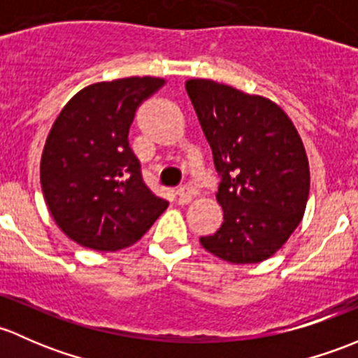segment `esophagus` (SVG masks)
Here are the masks:
<instances>
[{"label": "esophagus", "mask_w": 358, "mask_h": 358, "mask_svg": "<svg viewBox=\"0 0 358 358\" xmlns=\"http://www.w3.org/2000/svg\"><path fill=\"white\" fill-rule=\"evenodd\" d=\"M193 198H194V191L191 189L189 186L180 187V189L178 191L179 205H187V203H189V201H193Z\"/></svg>", "instance_id": "34e87169"}]
</instances>
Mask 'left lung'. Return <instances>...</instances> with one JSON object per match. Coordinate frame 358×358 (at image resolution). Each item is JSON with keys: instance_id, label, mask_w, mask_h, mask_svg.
Wrapping results in <instances>:
<instances>
[{"instance_id": "left-lung-1", "label": "left lung", "mask_w": 358, "mask_h": 358, "mask_svg": "<svg viewBox=\"0 0 358 358\" xmlns=\"http://www.w3.org/2000/svg\"><path fill=\"white\" fill-rule=\"evenodd\" d=\"M198 122L220 174L219 231L201 246L229 264H259L282 248L303 219L310 169L285 110L212 79L186 80Z\"/></svg>"}]
</instances>
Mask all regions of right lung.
<instances>
[{
  "label": "right lung",
  "instance_id": "obj_1",
  "mask_svg": "<svg viewBox=\"0 0 358 358\" xmlns=\"http://www.w3.org/2000/svg\"><path fill=\"white\" fill-rule=\"evenodd\" d=\"M164 84L150 76L91 84L51 125L43 194L57 226L77 245L96 252L131 246L169 206L143 182L127 139L138 106Z\"/></svg>",
  "mask_w": 358,
  "mask_h": 358
}]
</instances>
